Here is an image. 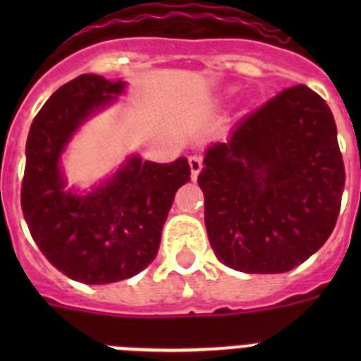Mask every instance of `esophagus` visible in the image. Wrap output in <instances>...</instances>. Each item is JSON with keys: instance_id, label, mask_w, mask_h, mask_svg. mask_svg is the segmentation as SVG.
<instances>
[{"instance_id": "esophagus-1", "label": "esophagus", "mask_w": 361, "mask_h": 361, "mask_svg": "<svg viewBox=\"0 0 361 361\" xmlns=\"http://www.w3.org/2000/svg\"><path fill=\"white\" fill-rule=\"evenodd\" d=\"M188 162H190V168H191V178L195 180V178L199 177L200 170H202V159H200L199 155H191V157L188 159Z\"/></svg>"}]
</instances>
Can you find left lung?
Returning a JSON list of instances; mask_svg holds the SVG:
<instances>
[{"instance_id": "8db88e82", "label": "left lung", "mask_w": 361, "mask_h": 361, "mask_svg": "<svg viewBox=\"0 0 361 361\" xmlns=\"http://www.w3.org/2000/svg\"><path fill=\"white\" fill-rule=\"evenodd\" d=\"M216 258L244 273H286L329 238L345 168L333 111L296 85L209 146L197 178Z\"/></svg>"}]
</instances>
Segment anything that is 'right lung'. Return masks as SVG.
Listing matches in <instances>:
<instances>
[{
    "label": "right lung",
    "instance_id": "obj_1",
    "mask_svg": "<svg viewBox=\"0 0 361 361\" xmlns=\"http://www.w3.org/2000/svg\"><path fill=\"white\" fill-rule=\"evenodd\" d=\"M124 86L82 73L50 95L28 132L23 216L47 260L82 283L119 282L148 267L175 193L191 175L186 157L157 164L135 155L85 195L65 190L59 159L70 137Z\"/></svg>",
    "mask_w": 361,
    "mask_h": 361
}]
</instances>
